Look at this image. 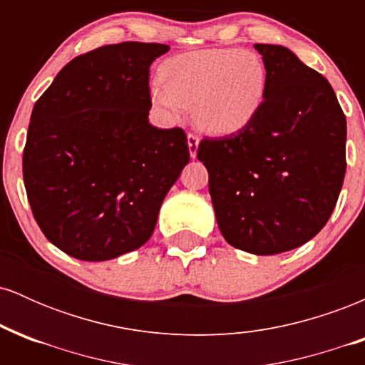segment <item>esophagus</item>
<instances>
[{
	"mask_svg": "<svg viewBox=\"0 0 365 365\" xmlns=\"http://www.w3.org/2000/svg\"><path fill=\"white\" fill-rule=\"evenodd\" d=\"M187 144H188V153H190V158L195 159L197 149H199V137L194 135V133H188Z\"/></svg>",
	"mask_w": 365,
	"mask_h": 365,
	"instance_id": "34e87169",
	"label": "esophagus"
}]
</instances>
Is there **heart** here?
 Masks as SVG:
<instances>
[{
	"mask_svg": "<svg viewBox=\"0 0 365 365\" xmlns=\"http://www.w3.org/2000/svg\"><path fill=\"white\" fill-rule=\"evenodd\" d=\"M161 83L150 86V101L166 121L192 106L204 132L230 135L249 127L267 92L262 58L249 49H202L170 58L159 68Z\"/></svg>",
	"mask_w": 365,
	"mask_h": 365,
	"instance_id": "b5f03b06",
	"label": "heart"
}]
</instances>
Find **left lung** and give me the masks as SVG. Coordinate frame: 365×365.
Instances as JSON below:
<instances>
[{
  "label": "left lung",
  "mask_w": 365,
  "mask_h": 365,
  "mask_svg": "<svg viewBox=\"0 0 365 365\" xmlns=\"http://www.w3.org/2000/svg\"><path fill=\"white\" fill-rule=\"evenodd\" d=\"M267 70L261 113L249 127L204 139L197 159L221 235L273 255L304 245L328 223L345 178L346 118L329 82L279 44H254Z\"/></svg>",
  "instance_id": "8db88e82"
}]
</instances>
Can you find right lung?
I'll return each mask as SVG.
<instances>
[{"label":"right lung","instance_id":"1","mask_svg":"<svg viewBox=\"0 0 365 365\" xmlns=\"http://www.w3.org/2000/svg\"><path fill=\"white\" fill-rule=\"evenodd\" d=\"M168 44L103 46L72 60L32 110L24 183L43 233L89 262L139 249L190 159L182 128L149 123V68Z\"/></svg>","mask_w":365,"mask_h":365}]
</instances>
